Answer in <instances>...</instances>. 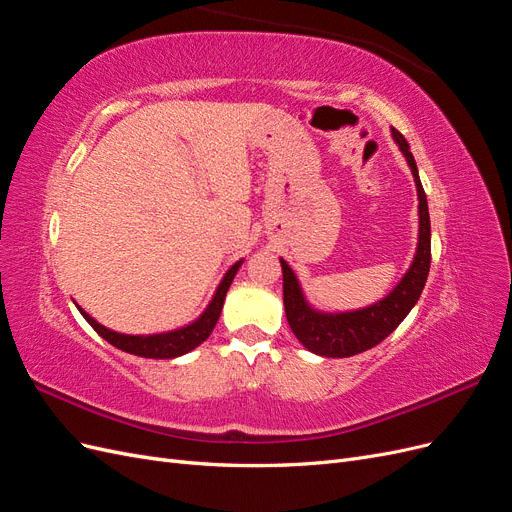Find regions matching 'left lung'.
<instances>
[{"instance_id":"8db88e82","label":"left lung","mask_w":512,"mask_h":512,"mask_svg":"<svg viewBox=\"0 0 512 512\" xmlns=\"http://www.w3.org/2000/svg\"><path fill=\"white\" fill-rule=\"evenodd\" d=\"M391 134L412 170L418 196L416 254L410 269L401 277V282L374 305L354 309V312L324 314L305 301V294L301 290L297 275L288 267V262L280 258L284 273V307L290 329L309 352L329 356V359H346V356L378 346L382 339L389 337L399 327L401 320L410 314V309L416 305L429 275L431 224L427 196L423 190L421 177H418V168L408 141L395 128H391Z\"/></svg>"}]
</instances>
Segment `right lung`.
I'll list each match as a JSON object with an SVG mask.
<instances>
[{"mask_svg":"<svg viewBox=\"0 0 512 512\" xmlns=\"http://www.w3.org/2000/svg\"><path fill=\"white\" fill-rule=\"evenodd\" d=\"M243 265V260L235 262L232 265L226 275L222 277V282L218 286V290H215L211 303L207 305V309L203 314H200L194 322L185 324V327L181 329H175V331H166V333H156V335H126V333H117V331H111L106 329L104 324L96 322L94 318H91L83 307H79V312L83 314V318L94 327V331L104 337L108 344H113L115 348L123 350V352H130V354H136V356H145V359H175V356H181V354H188L190 350H194L196 346H200L205 342V339L211 335L215 322H218L220 314H222V305H224V299H226V292L232 284V280H235V275L239 271V267Z\"/></svg>","mask_w":512,"mask_h":512,"instance_id":"obj_1","label":"right lung"}]
</instances>
